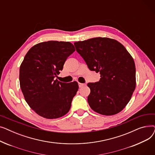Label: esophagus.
<instances>
[{"label": "esophagus", "mask_w": 155, "mask_h": 155, "mask_svg": "<svg viewBox=\"0 0 155 155\" xmlns=\"http://www.w3.org/2000/svg\"><path fill=\"white\" fill-rule=\"evenodd\" d=\"M85 84H82V83H78V86L79 87H82L83 86H85Z\"/></svg>", "instance_id": "esophagus-1"}]
</instances>
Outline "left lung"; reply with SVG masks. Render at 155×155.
Wrapping results in <instances>:
<instances>
[{
	"instance_id": "8db88e82",
	"label": "left lung",
	"mask_w": 155,
	"mask_h": 155,
	"mask_svg": "<svg viewBox=\"0 0 155 155\" xmlns=\"http://www.w3.org/2000/svg\"><path fill=\"white\" fill-rule=\"evenodd\" d=\"M74 45L88 68L101 74L99 82L87 84L91 109L105 116L120 112L136 88V67L131 55L117 40L109 38H91Z\"/></svg>"
}]
</instances>
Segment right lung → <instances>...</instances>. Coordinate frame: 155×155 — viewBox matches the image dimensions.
Wrapping results in <instances>:
<instances>
[{"label":"right lung","mask_w":155,"mask_h":155,"mask_svg":"<svg viewBox=\"0 0 155 155\" xmlns=\"http://www.w3.org/2000/svg\"><path fill=\"white\" fill-rule=\"evenodd\" d=\"M75 51L70 42L49 41L33 46L24 57L19 70L20 87L26 102L39 116L56 119L70 110L78 83L60 82L54 78Z\"/></svg>","instance_id":"obj_1"}]
</instances>
